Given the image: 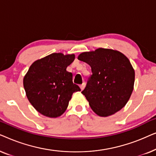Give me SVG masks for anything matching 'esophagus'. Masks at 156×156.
<instances>
[{
  "label": "esophagus",
  "mask_w": 156,
  "mask_h": 156,
  "mask_svg": "<svg viewBox=\"0 0 156 156\" xmlns=\"http://www.w3.org/2000/svg\"><path fill=\"white\" fill-rule=\"evenodd\" d=\"M85 86H86V84H85V83L84 82V83H83L82 84H81V85H80V88H81V89H82V90H83V89H84Z\"/></svg>",
  "instance_id": "esophagus-1"
}]
</instances>
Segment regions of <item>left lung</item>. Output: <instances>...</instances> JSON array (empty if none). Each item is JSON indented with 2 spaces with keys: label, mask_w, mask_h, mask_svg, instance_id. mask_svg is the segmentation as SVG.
I'll return each instance as SVG.
<instances>
[{
  "label": "left lung",
  "mask_w": 156,
  "mask_h": 156,
  "mask_svg": "<svg viewBox=\"0 0 156 156\" xmlns=\"http://www.w3.org/2000/svg\"><path fill=\"white\" fill-rule=\"evenodd\" d=\"M78 59L91 68L82 94L94 112L106 117L120 111L133 90L135 72L129 59L119 51L104 48L82 52Z\"/></svg>",
  "instance_id": "obj_1"
}]
</instances>
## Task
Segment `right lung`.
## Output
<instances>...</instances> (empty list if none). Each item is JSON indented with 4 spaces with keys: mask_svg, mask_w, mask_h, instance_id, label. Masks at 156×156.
<instances>
[{
    "mask_svg": "<svg viewBox=\"0 0 156 156\" xmlns=\"http://www.w3.org/2000/svg\"><path fill=\"white\" fill-rule=\"evenodd\" d=\"M74 54L52 53L34 62L23 79L29 101L44 116L56 118L67 109L72 94L81 91L66 69L73 62Z\"/></svg>",
    "mask_w": 156,
    "mask_h": 156,
    "instance_id": "obj_1",
    "label": "right lung"
}]
</instances>
